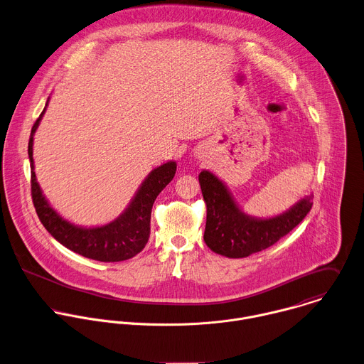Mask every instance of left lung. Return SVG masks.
Masks as SVG:
<instances>
[{
    "label": "left lung",
    "instance_id": "obj_1",
    "mask_svg": "<svg viewBox=\"0 0 364 364\" xmlns=\"http://www.w3.org/2000/svg\"><path fill=\"white\" fill-rule=\"evenodd\" d=\"M198 180L207 204L204 241L211 251L227 258H245L269 248L291 232L314 204L309 194L279 215L258 218L240 208L225 183L214 173L203 170Z\"/></svg>",
    "mask_w": 364,
    "mask_h": 364
}]
</instances>
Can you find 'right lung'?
<instances>
[{"mask_svg": "<svg viewBox=\"0 0 364 364\" xmlns=\"http://www.w3.org/2000/svg\"><path fill=\"white\" fill-rule=\"evenodd\" d=\"M48 102L49 97L42 113L32 126L28 143L32 201L42 225L58 242L85 258L100 262H119L133 258L149 241L151 207L161 190L173 180L177 163L171 160L151 170L137 188L126 210L112 223L100 227L75 225L52 208L45 198L33 171V134L42 120Z\"/></svg>", "mask_w": 364, "mask_h": 364, "instance_id": "add662e5", "label": "right lung"}]
</instances>
